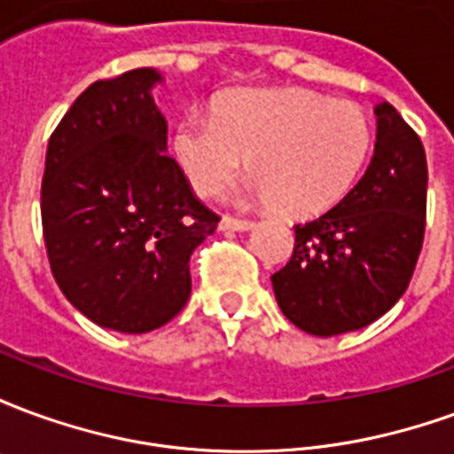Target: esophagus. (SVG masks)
I'll list each match as a JSON object with an SVG mask.
<instances>
[{"instance_id": "obj_1", "label": "esophagus", "mask_w": 454, "mask_h": 454, "mask_svg": "<svg viewBox=\"0 0 454 454\" xmlns=\"http://www.w3.org/2000/svg\"><path fill=\"white\" fill-rule=\"evenodd\" d=\"M221 231H250L253 228V221H246V218H233V216H223L221 223H218Z\"/></svg>"}]
</instances>
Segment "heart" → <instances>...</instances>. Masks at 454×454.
I'll use <instances>...</instances> for the list:
<instances>
[{"mask_svg":"<svg viewBox=\"0 0 454 454\" xmlns=\"http://www.w3.org/2000/svg\"><path fill=\"white\" fill-rule=\"evenodd\" d=\"M372 145L360 104L309 90H240L214 116L189 112L175 126V155L199 194L226 187L250 155L253 197L289 216L333 208L355 187Z\"/></svg>","mask_w":454,"mask_h":454,"instance_id":"heart-1","label":"heart"}]
</instances>
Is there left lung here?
I'll use <instances>...</instances> for the list:
<instances>
[{
  "mask_svg": "<svg viewBox=\"0 0 454 454\" xmlns=\"http://www.w3.org/2000/svg\"><path fill=\"white\" fill-rule=\"evenodd\" d=\"M367 172L314 221L294 226V253L272 275L282 314L306 333L360 331L399 301L426 233L428 165L419 133L389 102L377 109Z\"/></svg>",
  "mask_w": 454,
  "mask_h": 454,
  "instance_id": "8db88e82",
  "label": "left lung"
}]
</instances>
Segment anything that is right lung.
Wrapping results in <instances>:
<instances>
[{"label":"right lung","mask_w":454,"mask_h":454,"mask_svg":"<svg viewBox=\"0 0 454 454\" xmlns=\"http://www.w3.org/2000/svg\"><path fill=\"white\" fill-rule=\"evenodd\" d=\"M138 67L97 80L48 140L41 218L67 301L102 328L148 333L192 294L189 257L218 226L169 158L168 121Z\"/></svg>","instance_id":"right-lung-1"}]
</instances>
